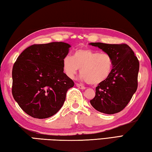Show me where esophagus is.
Returning a JSON list of instances; mask_svg holds the SVG:
<instances>
[{
	"mask_svg": "<svg viewBox=\"0 0 152 152\" xmlns=\"http://www.w3.org/2000/svg\"><path fill=\"white\" fill-rule=\"evenodd\" d=\"M76 86H77V87H79V88H81V89H85V88H86V87H84L83 85H80V84H78V83H77V84H76Z\"/></svg>",
	"mask_w": 152,
	"mask_h": 152,
	"instance_id": "34e87169",
	"label": "esophagus"
}]
</instances>
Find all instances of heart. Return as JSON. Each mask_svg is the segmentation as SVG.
Returning <instances> with one entry per match:
<instances>
[{
  "label": "heart",
  "mask_w": 152,
  "mask_h": 152,
  "mask_svg": "<svg viewBox=\"0 0 152 152\" xmlns=\"http://www.w3.org/2000/svg\"><path fill=\"white\" fill-rule=\"evenodd\" d=\"M113 66L110 54L90 49L77 50L73 58L67 56L63 61L64 71L69 78L73 79L80 69V79L91 85L104 81L110 75Z\"/></svg>",
  "instance_id": "obj_1"
}]
</instances>
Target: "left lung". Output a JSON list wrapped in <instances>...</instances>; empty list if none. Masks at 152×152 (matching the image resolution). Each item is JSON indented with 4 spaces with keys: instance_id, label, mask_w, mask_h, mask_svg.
I'll list each match as a JSON object with an SVG mask.
<instances>
[{
    "instance_id": "8db88e82",
    "label": "left lung",
    "mask_w": 152,
    "mask_h": 152,
    "mask_svg": "<svg viewBox=\"0 0 152 152\" xmlns=\"http://www.w3.org/2000/svg\"><path fill=\"white\" fill-rule=\"evenodd\" d=\"M110 54L113 66L110 75L100 83L96 94L90 102L101 113L113 114L122 110L138 87L139 61L132 50L126 44L90 43Z\"/></svg>"
}]
</instances>
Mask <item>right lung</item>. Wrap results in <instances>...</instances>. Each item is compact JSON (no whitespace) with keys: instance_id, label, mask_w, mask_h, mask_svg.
I'll return each mask as SVG.
<instances>
[{"instance_id":"add662e5","label":"right lung","mask_w":152,"mask_h":152,"mask_svg":"<svg viewBox=\"0 0 152 152\" xmlns=\"http://www.w3.org/2000/svg\"><path fill=\"white\" fill-rule=\"evenodd\" d=\"M71 47L62 42L32 45L17 58L12 68V95L28 115L47 118L62 107L67 90L74 85L63 68Z\"/></svg>"}]
</instances>
